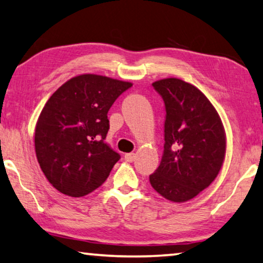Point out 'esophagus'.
Listing matches in <instances>:
<instances>
[{
  "instance_id": "esophagus-1",
  "label": "esophagus",
  "mask_w": 263,
  "mask_h": 263,
  "mask_svg": "<svg viewBox=\"0 0 263 263\" xmlns=\"http://www.w3.org/2000/svg\"><path fill=\"white\" fill-rule=\"evenodd\" d=\"M124 158H125V160H126V161H128V162H132L133 160H135L136 159V154L135 153H126V154H125V156H124Z\"/></svg>"
}]
</instances>
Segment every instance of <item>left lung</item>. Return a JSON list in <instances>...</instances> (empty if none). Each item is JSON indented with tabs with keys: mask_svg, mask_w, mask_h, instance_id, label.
<instances>
[{
	"mask_svg": "<svg viewBox=\"0 0 263 263\" xmlns=\"http://www.w3.org/2000/svg\"><path fill=\"white\" fill-rule=\"evenodd\" d=\"M165 103V144L159 167L149 176L161 197L185 202L207 189L226 154L221 118L198 87L179 78L152 83Z\"/></svg>",
	"mask_w": 263,
	"mask_h": 263,
	"instance_id": "left-lung-1",
	"label": "left lung"
}]
</instances>
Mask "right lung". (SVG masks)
I'll list each match as a JSON object with an SVG mask.
<instances>
[{
	"instance_id": "right-lung-1",
	"label": "right lung",
	"mask_w": 263,
	"mask_h": 263,
	"mask_svg": "<svg viewBox=\"0 0 263 263\" xmlns=\"http://www.w3.org/2000/svg\"><path fill=\"white\" fill-rule=\"evenodd\" d=\"M132 86L99 74H79L52 93L35 128L36 157L50 184L69 197L98 189L120 156L105 143L107 112Z\"/></svg>"
}]
</instances>
